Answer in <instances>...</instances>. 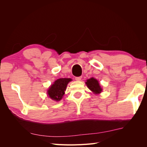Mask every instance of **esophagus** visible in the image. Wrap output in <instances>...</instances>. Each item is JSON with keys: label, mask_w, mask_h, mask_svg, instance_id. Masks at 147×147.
Wrapping results in <instances>:
<instances>
[{"label": "esophagus", "mask_w": 147, "mask_h": 147, "mask_svg": "<svg viewBox=\"0 0 147 147\" xmlns=\"http://www.w3.org/2000/svg\"><path fill=\"white\" fill-rule=\"evenodd\" d=\"M82 77H75V80H77V81H80V80H81V79H82Z\"/></svg>", "instance_id": "1"}]
</instances>
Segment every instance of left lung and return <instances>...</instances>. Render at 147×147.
<instances>
[{
	"instance_id": "obj_1",
	"label": "left lung",
	"mask_w": 147,
	"mask_h": 147,
	"mask_svg": "<svg viewBox=\"0 0 147 147\" xmlns=\"http://www.w3.org/2000/svg\"><path fill=\"white\" fill-rule=\"evenodd\" d=\"M85 83L88 88L95 94H100L102 91V88L100 87L99 82L94 78L92 77L88 79Z\"/></svg>"
}]
</instances>
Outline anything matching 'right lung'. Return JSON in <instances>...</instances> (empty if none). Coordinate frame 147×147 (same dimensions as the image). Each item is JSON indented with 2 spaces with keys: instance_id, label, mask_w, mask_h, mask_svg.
<instances>
[{
  "instance_id": "right-lung-1",
  "label": "right lung",
  "mask_w": 147,
  "mask_h": 147,
  "mask_svg": "<svg viewBox=\"0 0 147 147\" xmlns=\"http://www.w3.org/2000/svg\"><path fill=\"white\" fill-rule=\"evenodd\" d=\"M70 81H72V79L67 78L56 80L48 90V96L53 100L59 101L63 98L67 85Z\"/></svg>"
}]
</instances>
